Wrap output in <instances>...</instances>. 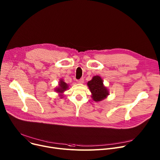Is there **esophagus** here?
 Segmentation results:
<instances>
[{
  "label": "esophagus",
  "instance_id": "1",
  "mask_svg": "<svg viewBox=\"0 0 160 160\" xmlns=\"http://www.w3.org/2000/svg\"><path fill=\"white\" fill-rule=\"evenodd\" d=\"M83 82H84V79L83 78H80V80H77V82L79 83H83Z\"/></svg>",
  "mask_w": 160,
  "mask_h": 160
}]
</instances>
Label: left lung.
<instances>
[{
  "label": "left lung",
  "instance_id": "1",
  "mask_svg": "<svg viewBox=\"0 0 160 160\" xmlns=\"http://www.w3.org/2000/svg\"><path fill=\"white\" fill-rule=\"evenodd\" d=\"M103 80L99 76H94L88 82V86L94 102H100L107 98L109 94L107 88L104 86Z\"/></svg>",
  "mask_w": 160,
  "mask_h": 160
}]
</instances>
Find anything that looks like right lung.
<instances>
[{
  "label": "right lung",
  "instance_id": "add662e5",
  "mask_svg": "<svg viewBox=\"0 0 160 160\" xmlns=\"http://www.w3.org/2000/svg\"><path fill=\"white\" fill-rule=\"evenodd\" d=\"M68 88H69L68 85L63 80V79H60L58 83V86L55 88V91L58 93H60V97H62V94L64 91H66L68 89ZM60 98H62V97H60Z\"/></svg>",
  "mask_w": 160,
  "mask_h": 160
}]
</instances>
